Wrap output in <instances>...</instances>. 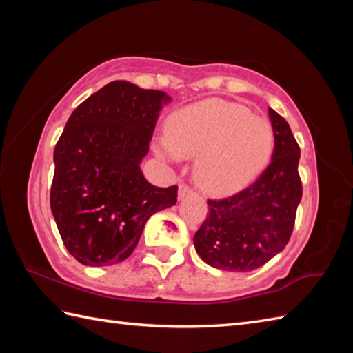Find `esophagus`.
<instances>
[{
    "label": "esophagus",
    "instance_id": "1",
    "mask_svg": "<svg viewBox=\"0 0 353 353\" xmlns=\"http://www.w3.org/2000/svg\"><path fill=\"white\" fill-rule=\"evenodd\" d=\"M191 192H192V190L190 188L188 185H185V183L179 185V199H183V197H186V196H190Z\"/></svg>",
    "mask_w": 353,
    "mask_h": 353
}]
</instances>
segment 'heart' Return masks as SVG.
<instances>
[{
    "instance_id": "obj_1",
    "label": "heart",
    "mask_w": 353,
    "mask_h": 353,
    "mask_svg": "<svg viewBox=\"0 0 353 353\" xmlns=\"http://www.w3.org/2000/svg\"><path fill=\"white\" fill-rule=\"evenodd\" d=\"M168 133L156 139V153L170 162L196 159L201 188L224 194L241 188L264 170L274 150V130L265 118L241 104L206 100L168 118Z\"/></svg>"
}]
</instances>
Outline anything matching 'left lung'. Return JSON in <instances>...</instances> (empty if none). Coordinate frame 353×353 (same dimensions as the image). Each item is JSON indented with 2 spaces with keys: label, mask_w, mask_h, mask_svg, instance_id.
Here are the masks:
<instances>
[{
  "label": "left lung",
  "mask_w": 353,
  "mask_h": 353,
  "mask_svg": "<svg viewBox=\"0 0 353 353\" xmlns=\"http://www.w3.org/2000/svg\"><path fill=\"white\" fill-rule=\"evenodd\" d=\"M274 150L265 171L234 196L208 200L206 220L194 235V247L206 264L223 272H252L288 244L302 200L299 176L301 148L288 123L268 109Z\"/></svg>",
  "instance_id": "8db88e82"
}]
</instances>
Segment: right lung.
<instances>
[{
	"label": "right lung",
	"mask_w": 353,
	"mask_h": 353,
	"mask_svg": "<svg viewBox=\"0 0 353 353\" xmlns=\"http://www.w3.org/2000/svg\"><path fill=\"white\" fill-rule=\"evenodd\" d=\"M171 97L110 81L72 112L54 148L51 212L80 264L114 265L137 247L147 220L177 201V185L147 182L139 163Z\"/></svg>",
	"instance_id": "right-lung-1"
}]
</instances>
